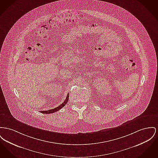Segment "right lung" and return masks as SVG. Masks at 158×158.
<instances>
[{
  "label": "right lung",
  "mask_w": 158,
  "mask_h": 158,
  "mask_svg": "<svg viewBox=\"0 0 158 158\" xmlns=\"http://www.w3.org/2000/svg\"><path fill=\"white\" fill-rule=\"evenodd\" d=\"M69 94H67V97H66V98H65V100L64 101V102H62L61 104H60L59 106H58L57 107H56L55 109H51V110H45V111H40V113H45V114H49V113H55L56 111H58L59 110H60L62 107H63L65 104H67V102H68V100H69Z\"/></svg>",
  "instance_id": "1"
}]
</instances>
